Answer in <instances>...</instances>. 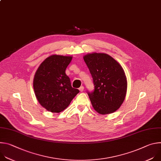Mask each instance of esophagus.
I'll use <instances>...</instances> for the list:
<instances>
[{
  "label": "esophagus",
  "instance_id": "esophagus-1",
  "mask_svg": "<svg viewBox=\"0 0 161 161\" xmlns=\"http://www.w3.org/2000/svg\"><path fill=\"white\" fill-rule=\"evenodd\" d=\"M79 90H80V92H83V90H84V86H80V87L79 88Z\"/></svg>",
  "mask_w": 161,
  "mask_h": 161
}]
</instances>
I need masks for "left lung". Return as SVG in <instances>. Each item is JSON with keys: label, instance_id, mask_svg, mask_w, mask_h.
<instances>
[{"label": "left lung", "instance_id": "1", "mask_svg": "<svg viewBox=\"0 0 161 161\" xmlns=\"http://www.w3.org/2000/svg\"><path fill=\"white\" fill-rule=\"evenodd\" d=\"M83 59L93 79L94 90H87L93 108L102 114L117 111L125 99L127 86L122 66L106 53L88 54Z\"/></svg>", "mask_w": 161, "mask_h": 161}]
</instances>
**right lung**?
<instances>
[{
    "instance_id": "right-lung-1",
    "label": "right lung",
    "mask_w": 161,
    "mask_h": 161,
    "mask_svg": "<svg viewBox=\"0 0 161 161\" xmlns=\"http://www.w3.org/2000/svg\"><path fill=\"white\" fill-rule=\"evenodd\" d=\"M72 57L52 55L39 65L34 78V90L40 104L48 111L60 113L80 92L72 87L65 74Z\"/></svg>"
}]
</instances>
